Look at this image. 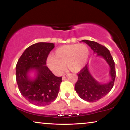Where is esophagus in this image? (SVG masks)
Instances as JSON below:
<instances>
[{
	"label": "esophagus",
	"instance_id": "esophagus-1",
	"mask_svg": "<svg viewBox=\"0 0 130 130\" xmlns=\"http://www.w3.org/2000/svg\"><path fill=\"white\" fill-rule=\"evenodd\" d=\"M67 74H63V77H62V79H63V80H64V79H65V78H66V77H67Z\"/></svg>",
	"mask_w": 130,
	"mask_h": 130
}]
</instances>
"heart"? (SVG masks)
I'll use <instances>...</instances> for the list:
<instances>
[{"mask_svg": "<svg viewBox=\"0 0 130 130\" xmlns=\"http://www.w3.org/2000/svg\"><path fill=\"white\" fill-rule=\"evenodd\" d=\"M90 56L89 47L83 44L61 46L56 50L54 56L49 55L47 66L56 75L63 72L65 64L73 72H77L84 68Z\"/></svg>", "mask_w": 130, "mask_h": 130, "instance_id": "heart-1", "label": "heart"}]
</instances>
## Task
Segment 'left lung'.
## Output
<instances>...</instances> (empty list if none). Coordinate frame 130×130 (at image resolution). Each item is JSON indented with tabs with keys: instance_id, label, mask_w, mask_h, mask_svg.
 <instances>
[{
	"instance_id": "1",
	"label": "left lung",
	"mask_w": 130,
	"mask_h": 130,
	"mask_svg": "<svg viewBox=\"0 0 130 130\" xmlns=\"http://www.w3.org/2000/svg\"><path fill=\"white\" fill-rule=\"evenodd\" d=\"M82 41L88 44L97 56L101 57L105 60L109 67V75L110 80L106 83H99L93 77L89 70V66L84 68L77 74L78 80L75 84L76 93L79 97L89 102H96L107 95L113 88L116 76L115 63L109 50L96 42L86 40Z\"/></svg>"
}]
</instances>
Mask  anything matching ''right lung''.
Wrapping results in <instances>:
<instances>
[{"mask_svg": "<svg viewBox=\"0 0 130 130\" xmlns=\"http://www.w3.org/2000/svg\"><path fill=\"white\" fill-rule=\"evenodd\" d=\"M54 44L38 42L28 47L16 66V79L21 95L37 106L50 105L57 97L62 77H57L46 66ZM35 73L34 78L29 73Z\"/></svg>", "mask_w": 130, "mask_h": 130, "instance_id": "add662e5", "label": "right lung"}]
</instances>
